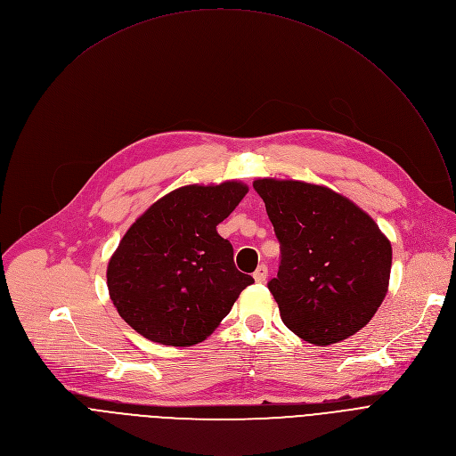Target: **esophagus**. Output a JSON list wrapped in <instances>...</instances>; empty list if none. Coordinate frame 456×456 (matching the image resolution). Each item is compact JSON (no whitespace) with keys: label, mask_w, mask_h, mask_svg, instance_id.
Returning a JSON list of instances; mask_svg holds the SVG:
<instances>
[{"label":"esophagus","mask_w":456,"mask_h":456,"mask_svg":"<svg viewBox=\"0 0 456 456\" xmlns=\"http://www.w3.org/2000/svg\"><path fill=\"white\" fill-rule=\"evenodd\" d=\"M267 274H269L267 267H265V265H259V267L254 271L252 278H254V281H256V283H264V281L267 280Z\"/></svg>","instance_id":"34e87169"}]
</instances>
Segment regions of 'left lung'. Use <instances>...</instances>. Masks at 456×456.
Returning a JSON list of instances; mask_svg holds the SVG:
<instances>
[{
	"label": "left lung",
	"instance_id": "8db88e82",
	"mask_svg": "<svg viewBox=\"0 0 456 456\" xmlns=\"http://www.w3.org/2000/svg\"><path fill=\"white\" fill-rule=\"evenodd\" d=\"M280 241L269 281L283 322L301 339L327 346L373 317L392 271V243L343 194L299 180H254Z\"/></svg>",
	"mask_w": 456,
	"mask_h": 456
}]
</instances>
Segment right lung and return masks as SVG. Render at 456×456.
<instances>
[{
    "mask_svg": "<svg viewBox=\"0 0 456 456\" xmlns=\"http://www.w3.org/2000/svg\"><path fill=\"white\" fill-rule=\"evenodd\" d=\"M248 187L183 185L157 200L127 229L108 264L118 315L153 343L191 346L208 339L254 280L236 269L232 245L216 225Z\"/></svg>",
    "mask_w": 456,
    "mask_h": 456,
    "instance_id": "obj_1",
    "label": "right lung"
}]
</instances>
